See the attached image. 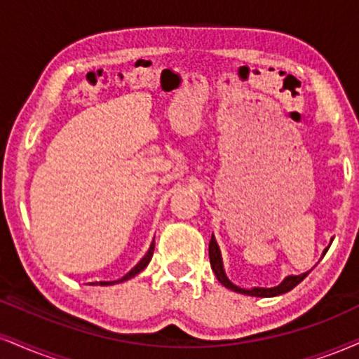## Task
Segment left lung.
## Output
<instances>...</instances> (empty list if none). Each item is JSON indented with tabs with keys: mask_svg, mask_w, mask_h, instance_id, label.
Listing matches in <instances>:
<instances>
[{
	"mask_svg": "<svg viewBox=\"0 0 359 359\" xmlns=\"http://www.w3.org/2000/svg\"><path fill=\"white\" fill-rule=\"evenodd\" d=\"M209 259H210V267H212L214 274L217 276V280L222 284V286L231 289V291L241 292V294L254 296V297H274V296L284 294V292L294 289L297 284H299L301 280H303L306 276L309 274V273H303L299 276H287V278L284 279L283 283L278 284V286H274V287H250V289H245V287L237 286V284H234L231 279L227 278L226 271H224L222 254H221V249H219V244H217V241H215L214 234H212V239H210V243H209Z\"/></svg>",
	"mask_w": 359,
	"mask_h": 359,
	"instance_id": "1",
	"label": "left lung"
}]
</instances>
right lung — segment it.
Segmentation results:
<instances>
[{"label": "right lung", "instance_id": "1", "mask_svg": "<svg viewBox=\"0 0 359 359\" xmlns=\"http://www.w3.org/2000/svg\"><path fill=\"white\" fill-rule=\"evenodd\" d=\"M154 248H155V244L152 243V245H150V249L147 250V254L144 257L140 259V262H138V264L133 267V269L130 271V273H127L123 276V278H120V279H116V280H100V286H111V284H118V283H123V280H128V279H132L133 276H137L138 273H142V271L145 269L147 266H149V262H150V259H152V256H154Z\"/></svg>", "mask_w": 359, "mask_h": 359}]
</instances>
